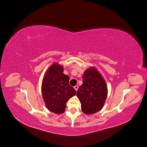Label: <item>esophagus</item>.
<instances>
[{"mask_svg": "<svg viewBox=\"0 0 147 147\" xmlns=\"http://www.w3.org/2000/svg\"><path fill=\"white\" fill-rule=\"evenodd\" d=\"M74 89L75 90V91H77L78 90V85H76V86H74Z\"/></svg>", "mask_w": 147, "mask_h": 147, "instance_id": "esophagus-1", "label": "esophagus"}]
</instances>
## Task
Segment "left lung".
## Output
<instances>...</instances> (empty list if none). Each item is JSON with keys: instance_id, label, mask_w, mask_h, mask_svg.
I'll list each match as a JSON object with an SVG mask.
<instances>
[{"instance_id": "8db88e82", "label": "left lung", "mask_w": 147, "mask_h": 147, "mask_svg": "<svg viewBox=\"0 0 147 147\" xmlns=\"http://www.w3.org/2000/svg\"><path fill=\"white\" fill-rule=\"evenodd\" d=\"M83 84L77 92L82 112L86 115L99 112L107 97V86L104 78L94 67L87 69L83 75Z\"/></svg>"}]
</instances>
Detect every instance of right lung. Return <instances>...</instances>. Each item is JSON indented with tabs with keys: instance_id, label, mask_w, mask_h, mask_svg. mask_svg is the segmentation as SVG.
<instances>
[{
	"instance_id": "obj_1",
	"label": "right lung",
	"mask_w": 147,
	"mask_h": 147,
	"mask_svg": "<svg viewBox=\"0 0 147 147\" xmlns=\"http://www.w3.org/2000/svg\"><path fill=\"white\" fill-rule=\"evenodd\" d=\"M63 65L53 63L44 75L42 93L47 109L56 114L63 113L67 102L76 94L75 89L69 85V77L64 73Z\"/></svg>"
}]
</instances>
